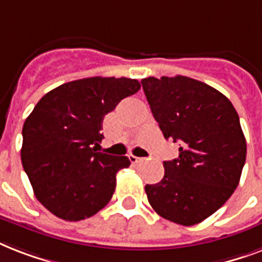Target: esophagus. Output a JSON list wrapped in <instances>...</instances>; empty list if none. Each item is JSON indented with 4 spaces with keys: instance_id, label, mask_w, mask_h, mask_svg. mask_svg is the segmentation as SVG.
Instances as JSON below:
<instances>
[{
    "instance_id": "34e87169",
    "label": "esophagus",
    "mask_w": 262,
    "mask_h": 262,
    "mask_svg": "<svg viewBox=\"0 0 262 262\" xmlns=\"http://www.w3.org/2000/svg\"><path fill=\"white\" fill-rule=\"evenodd\" d=\"M129 159H130L132 163L135 164V163H139V162H141V160H143V158H139V156L130 155V156H129Z\"/></svg>"
}]
</instances>
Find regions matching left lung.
Returning a JSON list of instances; mask_svg holds the SVG:
<instances>
[{
	"label": "left lung",
	"mask_w": 262,
	"mask_h": 262,
	"mask_svg": "<svg viewBox=\"0 0 262 262\" xmlns=\"http://www.w3.org/2000/svg\"><path fill=\"white\" fill-rule=\"evenodd\" d=\"M164 139L181 141L179 156L163 162L164 177L145 185L158 215L193 226L215 213L238 186L246 140L232 103L211 85L186 76L141 80Z\"/></svg>",
	"instance_id": "1"
}]
</instances>
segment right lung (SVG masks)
<instances>
[{
    "label": "right lung",
    "mask_w": 262,
    "mask_h": 262,
    "mask_svg": "<svg viewBox=\"0 0 262 262\" xmlns=\"http://www.w3.org/2000/svg\"><path fill=\"white\" fill-rule=\"evenodd\" d=\"M140 83L126 77H88L43 96L23 126L21 163L39 203L59 219L79 222L111 200L127 156L98 152L103 118Z\"/></svg>",
    "instance_id": "add662e5"
}]
</instances>
